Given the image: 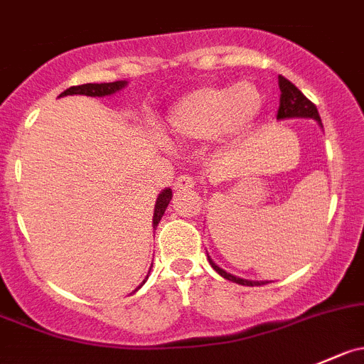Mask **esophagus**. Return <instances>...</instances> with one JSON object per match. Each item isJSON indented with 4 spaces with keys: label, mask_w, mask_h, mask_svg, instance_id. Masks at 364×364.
<instances>
[{
    "label": "esophagus",
    "mask_w": 364,
    "mask_h": 364,
    "mask_svg": "<svg viewBox=\"0 0 364 364\" xmlns=\"http://www.w3.org/2000/svg\"><path fill=\"white\" fill-rule=\"evenodd\" d=\"M193 185H196V181L192 179V176L183 174V176H179V178H176L174 190L176 192H185V190L193 188Z\"/></svg>",
    "instance_id": "esophagus-1"
}]
</instances>
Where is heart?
<instances>
[{"instance_id": "heart-1", "label": "heart", "mask_w": 364, "mask_h": 364, "mask_svg": "<svg viewBox=\"0 0 364 364\" xmlns=\"http://www.w3.org/2000/svg\"><path fill=\"white\" fill-rule=\"evenodd\" d=\"M263 97L250 83L225 88H200L172 110L171 128L186 139L211 140L249 126L261 110Z\"/></svg>"}]
</instances>
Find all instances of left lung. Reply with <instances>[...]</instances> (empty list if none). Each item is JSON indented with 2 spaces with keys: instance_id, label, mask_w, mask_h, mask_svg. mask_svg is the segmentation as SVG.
<instances>
[{
  "instance_id": "8db88e82",
  "label": "left lung",
  "mask_w": 364,
  "mask_h": 364,
  "mask_svg": "<svg viewBox=\"0 0 364 364\" xmlns=\"http://www.w3.org/2000/svg\"><path fill=\"white\" fill-rule=\"evenodd\" d=\"M279 88H281V97H279V110H277V119H290V117H306V119H315L320 122L318 110H316L315 105L304 96V94L291 83L290 80H287L284 76H279ZM322 124V122H320ZM210 264L215 270L220 274L224 279L232 281V283L243 284V287H261V284H267V281H247L240 279V277L231 276L225 270H222L220 267L213 263L210 259Z\"/></svg>"
}]
</instances>
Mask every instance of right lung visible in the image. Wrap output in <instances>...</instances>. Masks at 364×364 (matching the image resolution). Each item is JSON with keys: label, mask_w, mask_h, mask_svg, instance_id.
<instances>
[{"label": "right lung", "mask_w": 364, "mask_h": 364, "mask_svg": "<svg viewBox=\"0 0 364 364\" xmlns=\"http://www.w3.org/2000/svg\"><path fill=\"white\" fill-rule=\"evenodd\" d=\"M126 85V81H112V83H85V85H76V87H70L67 90H63L60 94L62 96H73V94H81V96H90V97H103L110 96V94L117 92ZM172 199V190L167 188L158 196L156 206H154V215H153V225H158V222L161 220L165 213V208L168 206ZM142 287V284H140ZM139 287V288H140Z\"/></svg>", "instance_id": "right-lung-1"}]
</instances>
